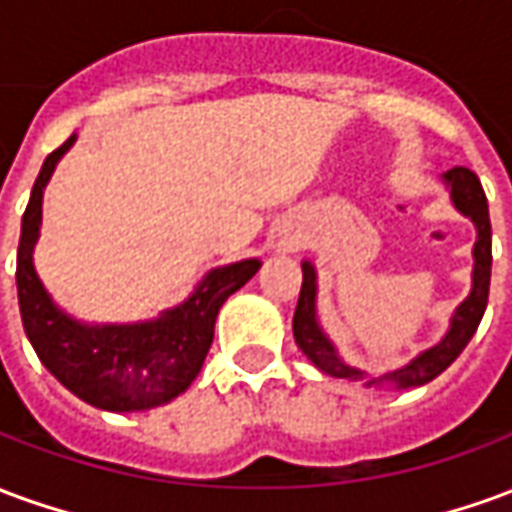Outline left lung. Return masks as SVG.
Masks as SVG:
<instances>
[{"mask_svg":"<svg viewBox=\"0 0 512 512\" xmlns=\"http://www.w3.org/2000/svg\"><path fill=\"white\" fill-rule=\"evenodd\" d=\"M447 186L452 191V202L455 208L469 216L477 224V244H474V277H472V293L463 301L461 307L452 315V326L447 337L439 345H433L430 351L419 354L411 365L400 367L395 373L370 378L367 384H397V386H422L441 376L447 367L461 356V351L469 345L472 334L483 321L485 304H488V285H491V219H488V200L480 186V178L474 175L469 167H452L447 175ZM304 279H301V293L296 312H293V337L304 354L310 356L312 365L329 373L334 378H362L359 370L348 367L337 356L334 345L326 340L321 326L315 321V271L310 263L301 266Z\"/></svg>","mask_w":512,"mask_h":512,"instance_id":"8db88e82","label":"left lung"}]
</instances>
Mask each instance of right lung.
<instances>
[{"label":"right lung","instance_id":"add662e5","mask_svg":"<svg viewBox=\"0 0 512 512\" xmlns=\"http://www.w3.org/2000/svg\"><path fill=\"white\" fill-rule=\"evenodd\" d=\"M46 156L32 186L18 238L16 285L21 321L29 343L51 376L84 403L104 411H142L167 403L200 373L213 343V323L230 293L255 277L260 260L213 268L189 301L164 312L158 321L134 326H84L51 304L32 266V246L40 230V202L54 164L73 145Z\"/></svg>","mask_w":512,"mask_h":512}]
</instances>
